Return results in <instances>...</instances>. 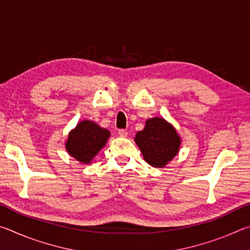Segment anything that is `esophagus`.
<instances>
[{
	"label": "esophagus",
	"mask_w": 250,
	"mask_h": 250,
	"mask_svg": "<svg viewBox=\"0 0 250 250\" xmlns=\"http://www.w3.org/2000/svg\"><path fill=\"white\" fill-rule=\"evenodd\" d=\"M118 133H119L120 137H122V138H125L126 135H128V131H126V130H124V129H120L119 131H118Z\"/></svg>",
	"instance_id": "1"
}]
</instances>
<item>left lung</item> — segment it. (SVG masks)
<instances>
[{
	"mask_svg": "<svg viewBox=\"0 0 250 250\" xmlns=\"http://www.w3.org/2000/svg\"><path fill=\"white\" fill-rule=\"evenodd\" d=\"M143 159L153 167H164L179 153L182 139L174 125L164 118L154 117L146 121L143 130L134 137Z\"/></svg>",
	"mask_w": 250,
	"mask_h": 250,
	"instance_id": "obj_1",
	"label": "left lung"
}]
</instances>
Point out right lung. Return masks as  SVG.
Here are the masks:
<instances>
[{
    "label": "right lung",
    "mask_w": 250,
    "mask_h": 250,
    "mask_svg": "<svg viewBox=\"0 0 250 250\" xmlns=\"http://www.w3.org/2000/svg\"><path fill=\"white\" fill-rule=\"evenodd\" d=\"M109 138V130L101 128L91 120H83L70 130L65 147L67 153L79 163L90 164Z\"/></svg>",
    "instance_id": "1"
}]
</instances>
